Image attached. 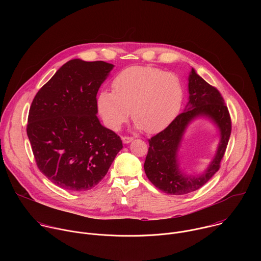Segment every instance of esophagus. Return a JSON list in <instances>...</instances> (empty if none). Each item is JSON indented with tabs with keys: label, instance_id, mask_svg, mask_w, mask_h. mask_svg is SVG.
I'll return each mask as SVG.
<instances>
[{
	"label": "esophagus",
	"instance_id": "34e87169",
	"mask_svg": "<svg viewBox=\"0 0 261 261\" xmlns=\"http://www.w3.org/2000/svg\"><path fill=\"white\" fill-rule=\"evenodd\" d=\"M133 137H131V136H123L122 137V140H123V142L124 143H130L131 141H133Z\"/></svg>",
	"mask_w": 261,
	"mask_h": 261
}]
</instances>
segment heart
<instances>
[{
  "label": "heart",
  "instance_id": "obj_1",
  "mask_svg": "<svg viewBox=\"0 0 261 261\" xmlns=\"http://www.w3.org/2000/svg\"><path fill=\"white\" fill-rule=\"evenodd\" d=\"M113 90L100 92L96 104L104 125L114 131L128 121L132 109L135 128L160 132L174 120L182 101L178 79L154 67L121 71L113 81Z\"/></svg>",
  "mask_w": 261,
  "mask_h": 261
}]
</instances>
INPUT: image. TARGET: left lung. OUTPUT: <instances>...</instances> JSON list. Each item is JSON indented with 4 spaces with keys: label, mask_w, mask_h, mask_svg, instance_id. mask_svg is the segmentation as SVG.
I'll list each match as a JSON object with an SVG mask.
<instances>
[{
    "label": "left lung",
    "mask_w": 261,
    "mask_h": 261,
    "mask_svg": "<svg viewBox=\"0 0 261 261\" xmlns=\"http://www.w3.org/2000/svg\"><path fill=\"white\" fill-rule=\"evenodd\" d=\"M189 102L163 131L148 139L144 161L147 178L156 188L170 195H184L198 190L219 170L231 133V120L220 92L200 77L192 68L189 75ZM210 118L220 132L216 154L201 175H185L179 169L178 150L184 131L197 117Z\"/></svg>",
    "instance_id": "8db88e82"
}]
</instances>
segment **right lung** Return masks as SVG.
<instances>
[{
	"instance_id": "right-lung-1",
	"label": "right lung",
	"mask_w": 261,
	"mask_h": 261,
	"mask_svg": "<svg viewBox=\"0 0 261 261\" xmlns=\"http://www.w3.org/2000/svg\"><path fill=\"white\" fill-rule=\"evenodd\" d=\"M114 65L74 59L36 94L27 133L40 171L58 187L87 191L105 176L123 143L97 118V93Z\"/></svg>"
}]
</instances>
